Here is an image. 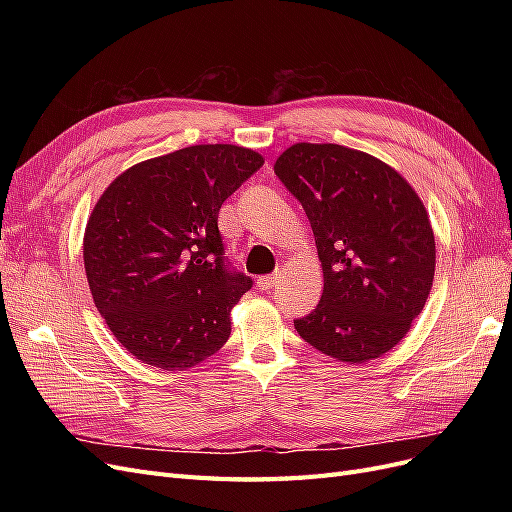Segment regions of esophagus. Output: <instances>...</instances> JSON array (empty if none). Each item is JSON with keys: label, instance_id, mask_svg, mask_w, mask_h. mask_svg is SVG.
<instances>
[{"label": "esophagus", "instance_id": "obj_1", "mask_svg": "<svg viewBox=\"0 0 512 512\" xmlns=\"http://www.w3.org/2000/svg\"><path fill=\"white\" fill-rule=\"evenodd\" d=\"M277 284V275H262V277H258L256 280V286H258V290H271L273 286Z\"/></svg>", "mask_w": 512, "mask_h": 512}]
</instances>
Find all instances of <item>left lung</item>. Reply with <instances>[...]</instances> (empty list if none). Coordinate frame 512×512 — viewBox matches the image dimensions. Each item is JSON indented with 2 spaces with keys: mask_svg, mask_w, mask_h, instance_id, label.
I'll use <instances>...</instances> for the list:
<instances>
[{
  "mask_svg": "<svg viewBox=\"0 0 512 512\" xmlns=\"http://www.w3.org/2000/svg\"><path fill=\"white\" fill-rule=\"evenodd\" d=\"M275 175L312 224L324 290L294 329L346 363L378 359L423 312L436 271L425 205L395 168L342 145L297 143Z\"/></svg>",
  "mask_w": 512,
  "mask_h": 512,
  "instance_id": "obj_1",
  "label": "left lung"
}]
</instances>
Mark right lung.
I'll return each mask as SVG.
<instances>
[{
  "instance_id": "right-lung-1",
  "label": "right lung",
  "mask_w": 512,
  "mask_h": 512,
  "mask_svg": "<svg viewBox=\"0 0 512 512\" xmlns=\"http://www.w3.org/2000/svg\"><path fill=\"white\" fill-rule=\"evenodd\" d=\"M262 164L245 147L194 145L128 168L100 196L83 239L87 282L138 361L188 369L226 344L252 277L228 265L218 213Z\"/></svg>"
}]
</instances>
